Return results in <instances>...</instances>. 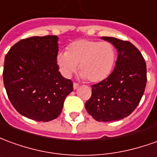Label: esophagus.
I'll return each mask as SVG.
<instances>
[{"mask_svg": "<svg viewBox=\"0 0 157 157\" xmlns=\"http://www.w3.org/2000/svg\"><path fill=\"white\" fill-rule=\"evenodd\" d=\"M79 86H80V85H79L78 83H75V82H74V83H73V88L75 89H77V88H79Z\"/></svg>", "mask_w": 157, "mask_h": 157, "instance_id": "esophagus-1", "label": "esophagus"}]
</instances>
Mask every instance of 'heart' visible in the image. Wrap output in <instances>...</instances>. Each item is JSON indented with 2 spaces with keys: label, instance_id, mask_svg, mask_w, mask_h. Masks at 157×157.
Here are the masks:
<instances>
[{
  "label": "heart",
  "instance_id": "heart-1",
  "mask_svg": "<svg viewBox=\"0 0 157 157\" xmlns=\"http://www.w3.org/2000/svg\"><path fill=\"white\" fill-rule=\"evenodd\" d=\"M56 60L66 77L76 71L79 64L82 77L91 82H99L111 74L115 64L116 50L109 42L78 39L68 45L66 52L59 53Z\"/></svg>",
  "mask_w": 157,
  "mask_h": 157
}]
</instances>
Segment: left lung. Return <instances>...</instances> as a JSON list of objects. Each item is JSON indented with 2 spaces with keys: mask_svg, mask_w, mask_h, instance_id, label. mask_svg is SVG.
Wrapping results in <instances>:
<instances>
[{
  "mask_svg": "<svg viewBox=\"0 0 157 157\" xmlns=\"http://www.w3.org/2000/svg\"><path fill=\"white\" fill-rule=\"evenodd\" d=\"M118 51L115 68L102 82L92 86V96L85 108L99 122L128 117L140 102L146 85V65L135 45L112 37H102Z\"/></svg>",
  "mask_w": 157,
  "mask_h": 157,
  "instance_id": "obj_1",
  "label": "left lung"
}]
</instances>
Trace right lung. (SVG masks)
<instances>
[{"label":"right lung","instance_id":"add662e5","mask_svg":"<svg viewBox=\"0 0 157 157\" xmlns=\"http://www.w3.org/2000/svg\"><path fill=\"white\" fill-rule=\"evenodd\" d=\"M58 50L57 36H35L17 42L6 55L4 86L20 114L43 122L60 114L73 83L59 71Z\"/></svg>","mask_w":157,"mask_h":157}]
</instances>
